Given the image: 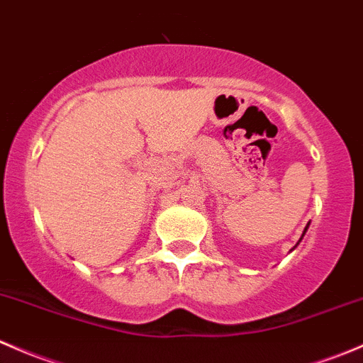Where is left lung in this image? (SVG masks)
<instances>
[{
	"instance_id": "8db88e82",
	"label": "left lung",
	"mask_w": 363,
	"mask_h": 363,
	"mask_svg": "<svg viewBox=\"0 0 363 363\" xmlns=\"http://www.w3.org/2000/svg\"><path fill=\"white\" fill-rule=\"evenodd\" d=\"M306 230H308V226H306ZM306 230H304V233H306ZM304 233H303V236H304ZM303 236H301V240H303Z\"/></svg>"
}]
</instances>
